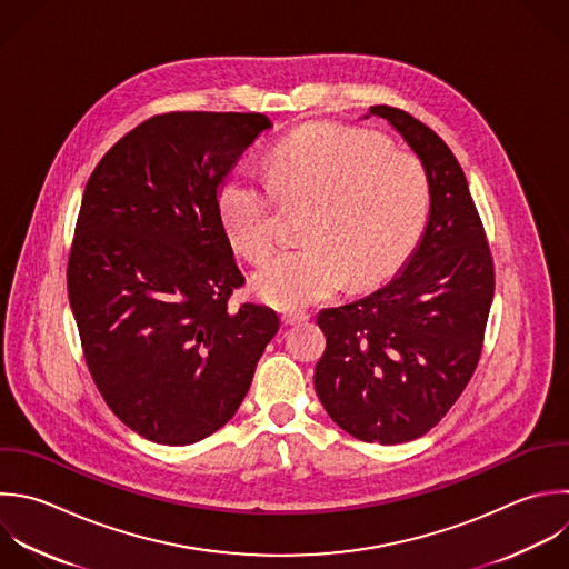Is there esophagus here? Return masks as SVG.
<instances>
[{"instance_id": "1", "label": "esophagus", "mask_w": 569, "mask_h": 569, "mask_svg": "<svg viewBox=\"0 0 569 569\" xmlns=\"http://www.w3.org/2000/svg\"><path fill=\"white\" fill-rule=\"evenodd\" d=\"M309 316L305 313V311H282V316H280V320L284 322V325H298V322H305Z\"/></svg>"}]
</instances>
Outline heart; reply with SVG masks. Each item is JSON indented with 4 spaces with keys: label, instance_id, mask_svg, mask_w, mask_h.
<instances>
[{
    "label": "heart",
    "instance_id": "obj_1",
    "mask_svg": "<svg viewBox=\"0 0 569 569\" xmlns=\"http://www.w3.org/2000/svg\"><path fill=\"white\" fill-rule=\"evenodd\" d=\"M271 180L236 171L218 196L233 249L262 262L280 240L282 204L313 211L307 244L276 253L256 276L253 291L280 309L320 302L347 282L362 289L389 278L413 251L429 211L422 162L391 151L387 138L362 129L311 122L269 153Z\"/></svg>",
    "mask_w": 569,
    "mask_h": 569
}]
</instances>
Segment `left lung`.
I'll list each match as a JSON object with an SVG mask.
<instances>
[{
	"label": "left lung",
	"mask_w": 569,
	"mask_h": 569,
	"mask_svg": "<svg viewBox=\"0 0 569 569\" xmlns=\"http://www.w3.org/2000/svg\"><path fill=\"white\" fill-rule=\"evenodd\" d=\"M429 180V222L387 287L318 313L327 347L316 393L331 420L365 442L420 438L458 400L482 351L493 260L467 178L449 147L402 109L378 104Z\"/></svg>",
	"instance_id": "1"
}]
</instances>
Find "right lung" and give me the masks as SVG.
<instances>
[{
	"label": "right lung",
	"instance_id": "1",
	"mask_svg": "<svg viewBox=\"0 0 569 569\" xmlns=\"http://www.w3.org/2000/svg\"><path fill=\"white\" fill-rule=\"evenodd\" d=\"M262 113L173 111L118 140L91 173L67 287L82 351L109 409L160 445L227 425L280 329L244 284L218 211V187Z\"/></svg>",
	"mask_w": 569,
	"mask_h": 569
}]
</instances>
